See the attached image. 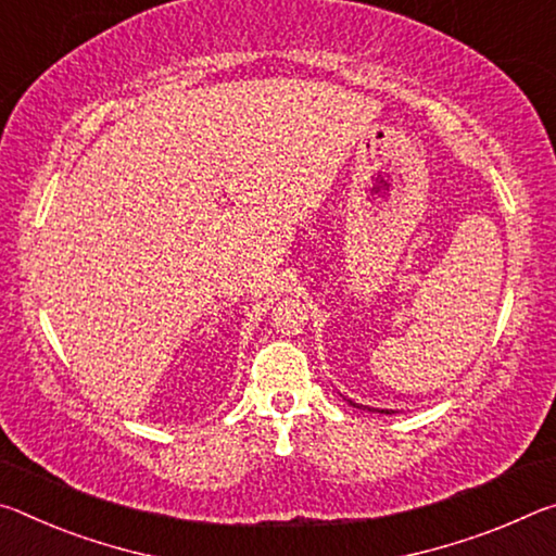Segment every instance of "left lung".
<instances>
[{"label": "left lung", "mask_w": 556, "mask_h": 556, "mask_svg": "<svg viewBox=\"0 0 556 556\" xmlns=\"http://www.w3.org/2000/svg\"><path fill=\"white\" fill-rule=\"evenodd\" d=\"M350 404H352V406H357L354 402H350ZM371 412H375V408H371ZM381 412H384V408H381ZM387 414H389V412H387Z\"/></svg>", "instance_id": "obj_1"}]
</instances>
